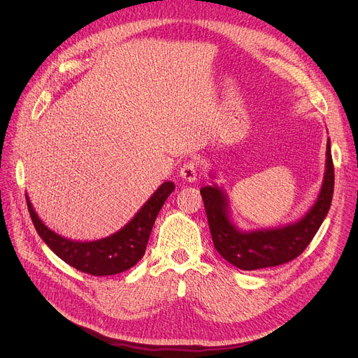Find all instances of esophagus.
I'll return each mask as SVG.
<instances>
[{"mask_svg":"<svg viewBox=\"0 0 358 358\" xmlns=\"http://www.w3.org/2000/svg\"><path fill=\"white\" fill-rule=\"evenodd\" d=\"M180 178L187 182H194L197 180V166L194 162H185L180 169Z\"/></svg>","mask_w":358,"mask_h":358,"instance_id":"1","label":"esophagus"}]
</instances>
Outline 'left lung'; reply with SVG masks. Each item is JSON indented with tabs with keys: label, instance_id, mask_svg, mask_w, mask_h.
<instances>
[{
	"label": "left lung",
	"instance_id": "8db88e82",
	"mask_svg": "<svg viewBox=\"0 0 358 358\" xmlns=\"http://www.w3.org/2000/svg\"><path fill=\"white\" fill-rule=\"evenodd\" d=\"M210 177L216 178L213 171ZM332 193L334 164L329 139L321 192L302 217L285 227L243 231L232 219L229 200L222 185L215 182L200 190L216 251L232 266L248 271L285 264L302 254L328 215Z\"/></svg>",
	"mask_w": 358,
	"mask_h": 358
}]
</instances>
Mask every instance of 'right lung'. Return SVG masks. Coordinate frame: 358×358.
<instances>
[{
	"mask_svg": "<svg viewBox=\"0 0 358 358\" xmlns=\"http://www.w3.org/2000/svg\"><path fill=\"white\" fill-rule=\"evenodd\" d=\"M174 189L173 181H164L122 229L94 241H75L58 235L37 216L27 194L26 200L37 234L62 261L87 274L113 275L131 268L143 257L155 219Z\"/></svg>",
	"mask_w": 358,
	"mask_h": 358,
	"instance_id": "1",
	"label": "right lung"
}]
</instances>
